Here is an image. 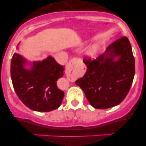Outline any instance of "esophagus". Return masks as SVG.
I'll list each match as a JSON object with an SVG mask.
<instances>
[{
  "mask_svg": "<svg viewBox=\"0 0 146 146\" xmlns=\"http://www.w3.org/2000/svg\"><path fill=\"white\" fill-rule=\"evenodd\" d=\"M80 61L81 60L79 58H73L69 62V64L66 66V74L67 77H71V72L72 71V69H74V67H75Z\"/></svg>",
  "mask_w": 146,
  "mask_h": 146,
  "instance_id": "34e87169",
  "label": "esophagus"
}]
</instances>
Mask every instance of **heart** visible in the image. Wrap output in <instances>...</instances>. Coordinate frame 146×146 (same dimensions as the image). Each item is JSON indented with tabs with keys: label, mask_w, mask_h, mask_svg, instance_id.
Listing matches in <instances>:
<instances>
[{
	"label": "heart",
	"mask_w": 146,
	"mask_h": 146,
	"mask_svg": "<svg viewBox=\"0 0 146 146\" xmlns=\"http://www.w3.org/2000/svg\"><path fill=\"white\" fill-rule=\"evenodd\" d=\"M90 52V54H91V55H94V53H95V49L92 48L91 50H90V52Z\"/></svg>",
	"instance_id": "obj_1"
}]
</instances>
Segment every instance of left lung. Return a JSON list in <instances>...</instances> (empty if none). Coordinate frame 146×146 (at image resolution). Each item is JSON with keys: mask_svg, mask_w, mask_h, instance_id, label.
I'll return each instance as SVG.
<instances>
[{"mask_svg": "<svg viewBox=\"0 0 146 146\" xmlns=\"http://www.w3.org/2000/svg\"><path fill=\"white\" fill-rule=\"evenodd\" d=\"M119 57L114 61L115 57ZM85 75L76 81L90 104L97 109L119 104L130 90L135 72V58L128 38L123 36L96 59L85 58Z\"/></svg>", "mask_w": 146, "mask_h": 146, "instance_id": "1", "label": "left lung"}]
</instances>
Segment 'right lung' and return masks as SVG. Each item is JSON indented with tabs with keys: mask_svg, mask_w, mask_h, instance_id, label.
<instances>
[{
	"mask_svg": "<svg viewBox=\"0 0 146 146\" xmlns=\"http://www.w3.org/2000/svg\"><path fill=\"white\" fill-rule=\"evenodd\" d=\"M26 60L15 52L11 62V77L14 89L22 102L31 110L49 112L57 109L64 92L57 87L56 81L64 75V66L51 56L34 62L31 70L24 68Z\"/></svg>",
	"mask_w": 146,
	"mask_h": 146,
	"instance_id": "1",
	"label": "right lung"
}]
</instances>
